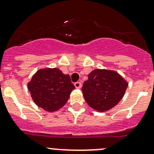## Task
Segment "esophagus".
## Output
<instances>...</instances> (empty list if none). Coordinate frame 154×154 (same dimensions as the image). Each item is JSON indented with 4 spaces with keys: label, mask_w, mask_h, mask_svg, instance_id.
Here are the masks:
<instances>
[{
    "label": "esophagus",
    "mask_w": 154,
    "mask_h": 154,
    "mask_svg": "<svg viewBox=\"0 0 154 154\" xmlns=\"http://www.w3.org/2000/svg\"><path fill=\"white\" fill-rule=\"evenodd\" d=\"M74 86L76 88H80L82 87V84L80 82H77L74 83Z\"/></svg>",
    "instance_id": "34e87169"
}]
</instances>
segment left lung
Here are the masks:
<instances>
[{
  "mask_svg": "<svg viewBox=\"0 0 154 154\" xmlns=\"http://www.w3.org/2000/svg\"><path fill=\"white\" fill-rule=\"evenodd\" d=\"M82 88L91 108L104 112L114 108L123 97L128 82L115 71L95 69L88 75Z\"/></svg>",
  "mask_w": 154,
  "mask_h": 154,
  "instance_id": "8db88e82",
  "label": "left lung"
}]
</instances>
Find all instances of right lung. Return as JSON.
I'll return each instance as SVG.
<instances>
[{
  "label": "right lung",
  "mask_w": 154,
  "mask_h": 154,
  "mask_svg": "<svg viewBox=\"0 0 154 154\" xmlns=\"http://www.w3.org/2000/svg\"><path fill=\"white\" fill-rule=\"evenodd\" d=\"M74 88L70 76L57 68L39 69L28 82L34 103L48 112L63 107Z\"/></svg>",
  "instance_id": "obj_1"
}]
</instances>
